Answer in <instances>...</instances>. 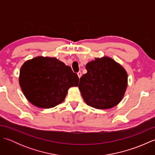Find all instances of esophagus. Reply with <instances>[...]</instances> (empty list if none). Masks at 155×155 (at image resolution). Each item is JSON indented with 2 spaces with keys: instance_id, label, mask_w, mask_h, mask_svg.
Wrapping results in <instances>:
<instances>
[{
  "instance_id": "obj_1",
  "label": "esophagus",
  "mask_w": 155,
  "mask_h": 155,
  "mask_svg": "<svg viewBox=\"0 0 155 155\" xmlns=\"http://www.w3.org/2000/svg\"><path fill=\"white\" fill-rule=\"evenodd\" d=\"M77 74H78V78H80L81 77V76H82V73H81V71L78 72V73H77Z\"/></svg>"
}]
</instances>
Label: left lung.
I'll return each mask as SVG.
<instances>
[{
	"label": "left lung",
	"mask_w": 155,
	"mask_h": 155,
	"mask_svg": "<svg viewBox=\"0 0 155 155\" xmlns=\"http://www.w3.org/2000/svg\"><path fill=\"white\" fill-rule=\"evenodd\" d=\"M86 69L78 88L87 104L97 109H107L119 103L127 87L124 68L113 59L104 57L88 62Z\"/></svg>",
	"instance_id": "8db88e82"
}]
</instances>
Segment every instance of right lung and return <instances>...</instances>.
<instances>
[{
    "instance_id": "obj_1",
    "label": "right lung",
    "mask_w": 155,
    "mask_h": 155,
    "mask_svg": "<svg viewBox=\"0 0 155 155\" xmlns=\"http://www.w3.org/2000/svg\"><path fill=\"white\" fill-rule=\"evenodd\" d=\"M77 74L56 58L38 57L21 68L19 84L27 99L38 108H52L63 102L68 89L77 87Z\"/></svg>"
}]
</instances>
